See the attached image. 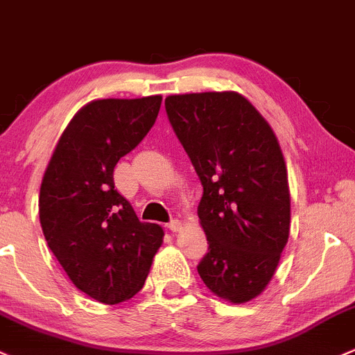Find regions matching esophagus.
I'll return each mask as SVG.
<instances>
[{
  "label": "esophagus",
  "instance_id": "34e87169",
  "mask_svg": "<svg viewBox=\"0 0 355 355\" xmlns=\"http://www.w3.org/2000/svg\"><path fill=\"white\" fill-rule=\"evenodd\" d=\"M166 227H168L171 232H178L182 229V222L178 219H173V220H170L168 224H166Z\"/></svg>",
  "mask_w": 355,
  "mask_h": 355
}]
</instances>
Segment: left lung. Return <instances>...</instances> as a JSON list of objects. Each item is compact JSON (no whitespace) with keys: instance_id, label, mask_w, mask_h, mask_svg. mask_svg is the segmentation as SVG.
I'll list each match as a JSON object with an SVG mask.
<instances>
[{"instance_id":"1","label":"left lung","mask_w":355,"mask_h":355,"mask_svg":"<svg viewBox=\"0 0 355 355\" xmlns=\"http://www.w3.org/2000/svg\"><path fill=\"white\" fill-rule=\"evenodd\" d=\"M204 193L197 214L209 241L198 263L214 295L246 303L271 282L290 236L286 163L270 123L239 92L165 99Z\"/></svg>"}]
</instances>
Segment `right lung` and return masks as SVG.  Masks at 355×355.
<instances>
[{
  "instance_id": "obj_1",
  "label": "right lung",
  "mask_w": 355,
  "mask_h": 355,
  "mask_svg": "<svg viewBox=\"0 0 355 355\" xmlns=\"http://www.w3.org/2000/svg\"><path fill=\"white\" fill-rule=\"evenodd\" d=\"M162 96L91 101L73 114L46 165L38 198L42 231L70 282L106 305L133 298L163 243L114 189L121 157L157 121Z\"/></svg>"
}]
</instances>
